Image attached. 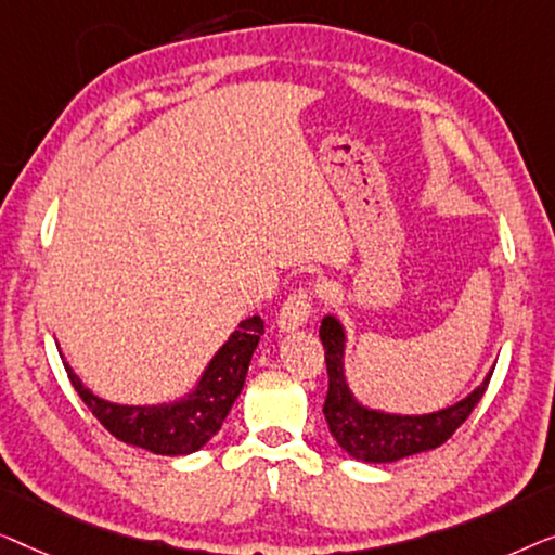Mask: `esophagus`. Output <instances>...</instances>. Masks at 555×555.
Here are the masks:
<instances>
[{
  "instance_id": "1",
  "label": "esophagus",
  "mask_w": 555,
  "mask_h": 555,
  "mask_svg": "<svg viewBox=\"0 0 555 555\" xmlns=\"http://www.w3.org/2000/svg\"><path fill=\"white\" fill-rule=\"evenodd\" d=\"M311 301H314V294L311 288H296L294 294H288V299L281 304L276 324L281 332H294L299 326L307 324L311 314Z\"/></svg>"
}]
</instances>
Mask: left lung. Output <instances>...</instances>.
I'll return each instance as SVG.
<instances>
[{
	"instance_id": "obj_1",
	"label": "left lung",
	"mask_w": 555,
	"mask_h": 555,
	"mask_svg": "<svg viewBox=\"0 0 555 555\" xmlns=\"http://www.w3.org/2000/svg\"><path fill=\"white\" fill-rule=\"evenodd\" d=\"M319 337H322L326 374H330L324 417L339 448L362 463H397V460L417 455V452L440 448L470 417L493 377L490 372L465 400L430 412V415H392V412L364 408L349 389L345 377L347 334L337 317L330 314L322 319Z\"/></svg>"
}]
</instances>
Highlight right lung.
Wrapping results in <instances>:
<instances>
[{"instance_id":"obj_1","label":"right lung","mask_w":555,"mask_h":555,"mask_svg":"<svg viewBox=\"0 0 555 555\" xmlns=\"http://www.w3.org/2000/svg\"><path fill=\"white\" fill-rule=\"evenodd\" d=\"M263 334V319L248 317L210 359L193 392L168 404H115L92 395L67 362V377L100 425L118 440L155 455H191L221 430L241 395L254 349ZM62 357V354H60Z\"/></svg>"}]
</instances>
